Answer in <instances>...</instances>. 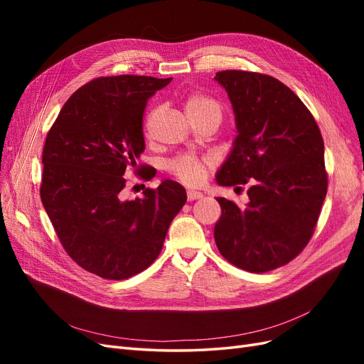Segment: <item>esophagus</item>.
<instances>
[{
  "instance_id": "obj_1",
  "label": "esophagus",
  "mask_w": 364,
  "mask_h": 364,
  "mask_svg": "<svg viewBox=\"0 0 364 364\" xmlns=\"http://www.w3.org/2000/svg\"><path fill=\"white\" fill-rule=\"evenodd\" d=\"M186 197H188V200L193 202V200H199L203 197V194L200 191H196V190H188L186 191Z\"/></svg>"
}]
</instances>
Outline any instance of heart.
<instances>
[{"instance_id":"obj_1","label":"heart","mask_w":364,"mask_h":364,"mask_svg":"<svg viewBox=\"0 0 364 364\" xmlns=\"http://www.w3.org/2000/svg\"><path fill=\"white\" fill-rule=\"evenodd\" d=\"M185 112L188 118L217 117L222 118V107L211 97L203 94H190L185 100ZM208 159L194 155H181L168 162V170L186 185H199L206 178Z\"/></svg>"}]
</instances>
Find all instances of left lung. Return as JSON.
<instances>
[{"label":"left lung","mask_w":364,"mask_h":364,"mask_svg":"<svg viewBox=\"0 0 364 364\" xmlns=\"http://www.w3.org/2000/svg\"><path fill=\"white\" fill-rule=\"evenodd\" d=\"M235 115L232 150L215 174L222 186L250 182L238 208L217 197L220 253L234 266L262 273L296 258L310 241L328 186L321 130L290 87L274 77L220 71Z\"/></svg>","instance_id":"1"}]
</instances>
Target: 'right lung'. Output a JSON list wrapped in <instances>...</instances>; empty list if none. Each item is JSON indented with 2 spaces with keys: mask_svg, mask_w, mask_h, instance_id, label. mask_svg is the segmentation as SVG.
Returning <instances> with one entry per match:
<instances>
[{
  "mask_svg": "<svg viewBox=\"0 0 364 364\" xmlns=\"http://www.w3.org/2000/svg\"><path fill=\"white\" fill-rule=\"evenodd\" d=\"M170 82L149 75L91 80L63 105L43 146L42 205L68 255L105 279L147 269L186 202L183 186L170 179L134 200L123 196V176L146 149L147 100Z\"/></svg>",
  "mask_w": 364,
  "mask_h": 364,
  "instance_id": "right-lung-1",
  "label": "right lung"
}]
</instances>
